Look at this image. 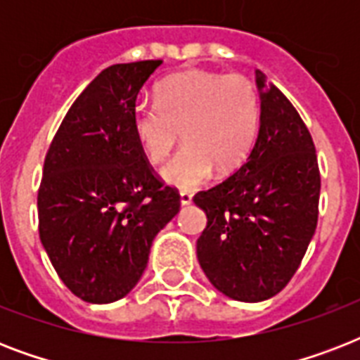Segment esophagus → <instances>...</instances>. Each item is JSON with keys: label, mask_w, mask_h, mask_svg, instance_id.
<instances>
[{"label": "esophagus", "mask_w": 360, "mask_h": 360, "mask_svg": "<svg viewBox=\"0 0 360 360\" xmlns=\"http://www.w3.org/2000/svg\"><path fill=\"white\" fill-rule=\"evenodd\" d=\"M179 202H181V205H191V203H192V194H191V192H181V194H179Z\"/></svg>", "instance_id": "obj_1"}]
</instances>
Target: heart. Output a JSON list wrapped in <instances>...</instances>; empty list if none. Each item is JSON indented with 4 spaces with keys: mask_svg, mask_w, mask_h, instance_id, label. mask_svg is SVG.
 <instances>
[{
    "mask_svg": "<svg viewBox=\"0 0 360 360\" xmlns=\"http://www.w3.org/2000/svg\"><path fill=\"white\" fill-rule=\"evenodd\" d=\"M132 130L149 162H162L179 143L186 147L160 169L166 185L194 191L214 168L231 174L245 162L259 130V98L243 75L185 70L164 78L155 104H136Z\"/></svg>",
    "mask_w": 360,
    "mask_h": 360,
    "instance_id": "heart-1",
    "label": "heart"
}]
</instances>
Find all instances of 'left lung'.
Instances as JSON below:
<instances>
[{"mask_svg":"<svg viewBox=\"0 0 360 360\" xmlns=\"http://www.w3.org/2000/svg\"><path fill=\"white\" fill-rule=\"evenodd\" d=\"M259 130L245 164L198 192L207 214L196 243L200 267L226 297L271 299L301 265L318 226L321 177L312 136L293 104L256 70Z\"/></svg>","mask_w":360,"mask_h":360,"instance_id":"left-lung-1","label":"left lung"}]
</instances>
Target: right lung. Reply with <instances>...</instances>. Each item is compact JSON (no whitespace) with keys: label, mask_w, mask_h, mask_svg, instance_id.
Listing matches in <instances>:
<instances>
[{"label":"right lung","mask_w":360,"mask_h":360,"mask_svg":"<svg viewBox=\"0 0 360 360\" xmlns=\"http://www.w3.org/2000/svg\"><path fill=\"white\" fill-rule=\"evenodd\" d=\"M162 61L104 69L53 136L37 196L39 236L63 284L82 301L123 299L147 267L179 194L153 174L132 130L136 97Z\"/></svg>","instance_id":"add662e5"}]
</instances>
